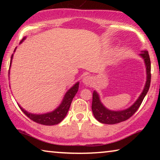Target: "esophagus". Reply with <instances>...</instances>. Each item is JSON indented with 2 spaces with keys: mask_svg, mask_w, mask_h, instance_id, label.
<instances>
[{
  "mask_svg": "<svg viewBox=\"0 0 160 160\" xmlns=\"http://www.w3.org/2000/svg\"><path fill=\"white\" fill-rule=\"evenodd\" d=\"M92 82V78L90 76H86L82 78V82L84 83L85 85H87V86L90 85Z\"/></svg>",
  "mask_w": 160,
  "mask_h": 160,
  "instance_id": "1",
  "label": "esophagus"
}]
</instances>
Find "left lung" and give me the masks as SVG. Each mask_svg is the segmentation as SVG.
<instances>
[{"label":"left lung","instance_id":"1","mask_svg":"<svg viewBox=\"0 0 160 160\" xmlns=\"http://www.w3.org/2000/svg\"><path fill=\"white\" fill-rule=\"evenodd\" d=\"M143 59L146 69V82L143 90L136 101L128 108L122 111H111L106 108L100 100V96L95 90L93 92L92 110L94 117L98 122L102 124H114L124 122L130 118L139 108L147 94L151 83V61L148 51L144 50L139 54Z\"/></svg>","mask_w":160,"mask_h":160}]
</instances>
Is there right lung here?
<instances>
[{
  "label": "right lung",
  "instance_id": "obj_1",
  "mask_svg": "<svg viewBox=\"0 0 160 160\" xmlns=\"http://www.w3.org/2000/svg\"><path fill=\"white\" fill-rule=\"evenodd\" d=\"M26 38V36L24 37L22 40L21 41L20 43ZM16 50L15 48L14 51ZM12 54V58H11V62H10V67L12 65V61L13 58ZM10 71V70H9ZM10 72H8L9 74ZM78 85H79V82L76 83L71 88H70L66 92L65 95L63 98L62 101L61 102L60 106H59L56 109H54V111H51V112H48L46 113H42V114H36V113H31L28 112L25 109L22 108V107L18 104L19 108L22 112L27 116L28 118H30V119L32 121L36 122V123L43 124V125H54V124H58L60 123V122H62L63 119L65 117V116L67 115L68 111L69 110L70 106H71V102L73 100V98L74 96L76 95V94L77 93L78 90Z\"/></svg>",
  "mask_w": 160,
  "mask_h": 160
}]
</instances>
